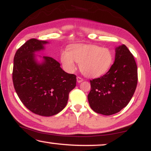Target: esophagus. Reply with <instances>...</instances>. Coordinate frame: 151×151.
<instances>
[{
  "label": "esophagus",
  "mask_w": 151,
  "mask_h": 151,
  "mask_svg": "<svg viewBox=\"0 0 151 151\" xmlns=\"http://www.w3.org/2000/svg\"><path fill=\"white\" fill-rule=\"evenodd\" d=\"M77 81L78 83H80V82H81V81H83V79L81 77H77Z\"/></svg>",
  "instance_id": "34e87169"
}]
</instances>
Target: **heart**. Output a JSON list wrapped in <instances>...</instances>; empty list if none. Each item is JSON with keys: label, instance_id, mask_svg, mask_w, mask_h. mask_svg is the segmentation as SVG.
Returning a JSON list of instances; mask_svg holds the SVG:
<instances>
[{"label": "heart", "instance_id": "1", "mask_svg": "<svg viewBox=\"0 0 151 151\" xmlns=\"http://www.w3.org/2000/svg\"><path fill=\"white\" fill-rule=\"evenodd\" d=\"M114 52L108 47L93 44H77L70 46L68 51H62L60 61L68 72L76 69L75 62L79 69L88 77H99L110 70L114 62Z\"/></svg>", "mask_w": 151, "mask_h": 151}]
</instances>
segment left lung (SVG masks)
Listing matches in <instances>:
<instances>
[{"label": "left lung", "instance_id": "obj_1", "mask_svg": "<svg viewBox=\"0 0 151 151\" xmlns=\"http://www.w3.org/2000/svg\"><path fill=\"white\" fill-rule=\"evenodd\" d=\"M137 83L138 69L133 55L124 45L117 47L110 70L104 75L90 80V107L106 116L118 113L131 101Z\"/></svg>", "mask_w": 151, "mask_h": 151}]
</instances>
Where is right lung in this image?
<instances>
[{"label":"right lung","instance_id":"add662e5","mask_svg":"<svg viewBox=\"0 0 151 151\" xmlns=\"http://www.w3.org/2000/svg\"><path fill=\"white\" fill-rule=\"evenodd\" d=\"M46 41L29 40L17 50L13 60V81L20 101L32 113L42 116L58 114L66 106L69 93L76 86V75L62 70L51 57L37 63L35 52Z\"/></svg>","mask_w":151,"mask_h":151}]
</instances>
